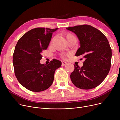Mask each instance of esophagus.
Instances as JSON below:
<instances>
[{
	"label": "esophagus",
	"mask_w": 120,
	"mask_h": 120,
	"mask_svg": "<svg viewBox=\"0 0 120 120\" xmlns=\"http://www.w3.org/2000/svg\"><path fill=\"white\" fill-rule=\"evenodd\" d=\"M67 64V63L65 61H62V66H65Z\"/></svg>",
	"instance_id": "obj_1"
}]
</instances>
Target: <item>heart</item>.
Listing matches in <instances>:
<instances>
[{"mask_svg": "<svg viewBox=\"0 0 120 120\" xmlns=\"http://www.w3.org/2000/svg\"><path fill=\"white\" fill-rule=\"evenodd\" d=\"M71 37H74V36H73V35H72V34H69V33H68V34H66V38L67 40L69 38Z\"/></svg>", "mask_w": 120, "mask_h": 120, "instance_id": "b5f03b06", "label": "heart"}]
</instances>
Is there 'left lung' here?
Listing matches in <instances>:
<instances>
[{
  "mask_svg": "<svg viewBox=\"0 0 120 120\" xmlns=\"http://www.w3.org/2000/svg\"><path fill=\"white\" fill-rule=\"evenodd\" d=\"M76 34L80 47L75 56L83 55L85 61L80 68L74 66L70 77L73 85L82 90L98 86L108 75L111 67V49L105 36L90 25H83L66 28Z\"/></svg>",
  "mask_w": 120,
  "mask_h": 120,
  "instance_id": "left-lung-1",
  "label": "left lung"
}]
</instances>
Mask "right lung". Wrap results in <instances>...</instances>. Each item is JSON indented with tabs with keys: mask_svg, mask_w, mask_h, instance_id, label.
<instances>
[{
	"mask_svg": "<svg viewBox=\"0 0 120 120\" xmlns=\"http://www.w3.org/2000/svg\"><path fill=\"white\" fill-rule=\"evenodd\" d=\"M58 28H37L30 30L18 41L12 62L15 76L27 90L40 92L52 85L56 70L61 66L60 61L53 59L48 65L40 63L41 53L49 46L52 33Z\"/></svg>",
	"mask_w": 120,
	"mask_h": 120,
	"instance_id": "right-lung-1",
	"label": "right lung"
}]
</instances>
